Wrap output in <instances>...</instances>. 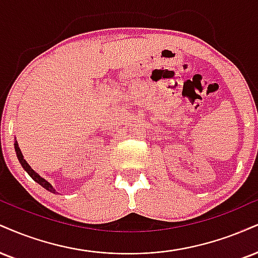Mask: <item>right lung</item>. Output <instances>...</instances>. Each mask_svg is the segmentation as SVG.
I'll return each mask as SVG.
<instances>
[{
  "label": "right lung",
  "instance_id": "right-lung-1",
  "mask_svg": "<svg viewBox=\"0 0 258 258\" xmlns=\"http://www.w3.org/2000/svg\"><path fill=\"white\" fill-rule=\"evenodd\" d=\"M14 148H15V153H17L18 160H19V162L21 163V166H23V168H24L25 170H26L27 173H29V175L31 176V178H32L33 180H35V181L38 182V184H39L40 186H43V187H44L45 190H48V191H50V192H54V194H55L54 187H52V186H51L50 184H49V182L46 181L45 179H43L42 176L37 174V173L35 172V170H33V169L31 168V167L29 166V163H27L26 161L24 160V156H23V154H21V151H20L19 147H18V143H17V142H15Z\"/></svg>",
  "mask_w": 258,
  "mask_h": 258
}]
</instances>
